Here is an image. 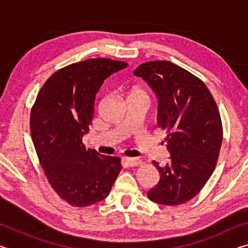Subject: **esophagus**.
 Instances as JSON below:
<instances>
[{
	"label": "esophagus",
	"mask_w": 248,
	"mask_h": 248,
	"mask_svg": "<svg viewBox=\"0 0 248 248\" xmlns=\"http://www.w3.org/2000/svg\"><path fill=\"white\" fill-rule=\"evenodd\" d=\"M124 162L127 163L129 166H131V167L138 166V165L141 164L140 159L139 158H136V157H124Z\"/></svg>",
	"instance_id": "1"
}]
</instances>
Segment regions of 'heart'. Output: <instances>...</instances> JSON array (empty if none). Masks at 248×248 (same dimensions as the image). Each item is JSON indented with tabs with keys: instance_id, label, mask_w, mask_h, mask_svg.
I'll return each instance as SVG.
<instances>
[{
	"instance_id": "obj_1",
	"label": "heart",
	"mask_w": 248,
	"mask_h": 248,
	"mask_svg": "<svg viewBox=\"0 0 248 248\" xmlns=\"http://www.w3.org/2000/svg\"><path fill=\"white\" fill-rule=\"evenodd\" d=\"M132 95H143V96H146L144 92L142 91V90H140V89L134 90V91H133V93H132Z\"/></svg>"
}]
</instances>
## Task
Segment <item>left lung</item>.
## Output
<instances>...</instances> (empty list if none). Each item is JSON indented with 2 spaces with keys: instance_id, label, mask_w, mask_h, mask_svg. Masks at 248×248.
<instances>
[{
  "instance_id": "1",
  "label": "left lung",
  "mask_w": 248,
  "mask_h": 248,
  "mask_svg": "<svg viewBox=\"0 0 248 248\" xmlns=\"http://www.w3.org/2000/svg\"><path fill=\"white\" fill-rule=\"evenodd\" d=\"M157 99V127L166 131L170 163L159 166V182L148 191L151 201L187 202L212 175L222 144L219 109L205 84L170 61H151L134 70Z\"/></svg>"
}]
</instances>
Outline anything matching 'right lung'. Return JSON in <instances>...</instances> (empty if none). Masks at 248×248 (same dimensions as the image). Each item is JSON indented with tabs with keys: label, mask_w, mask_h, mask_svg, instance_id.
Instances as JSON below:
<instances>
[{
	"label": "right lung",
	"mask_w": 248,
	"mask_h": 248,
	"mask_svg": "<svg viewBox=\"0 0 248 248\" xmlns=\"http://www.w3.org/2000/svg\"><path fill=\"white\" fill-rule=\"evenodd\" d=\"M110 59H90L50 77L37 95L31 133L39 162L54 191L75 207L104 200L121 170L120 158L85 149L95 98L105 79L127 68Z\"/></svg>",
	"instance_id": "right-lung-1"
}]
</instances>
